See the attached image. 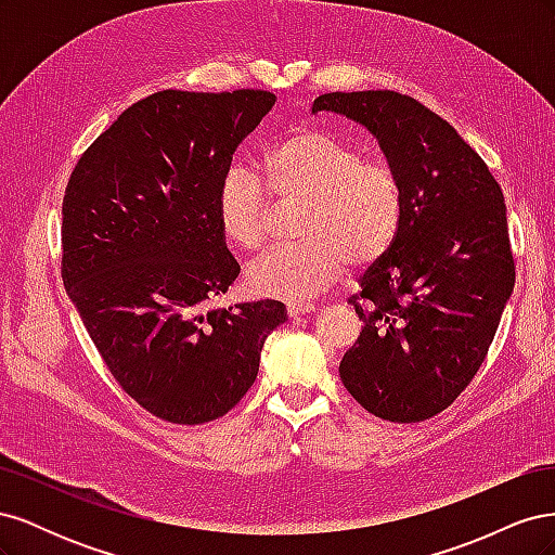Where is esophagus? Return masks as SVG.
<instances>
[{
    "instance_id": "34e87169",
    "label": "esophagus",
    "mask_w": 555,
    "mask_h": 555,
    "mask_svg": "<svg viewBox=\"0 0 555 555\" xmlns=\"http://www.w3.org/2000/svg\"><path fill=\"white\" fill-rule=\"evenodd\" d=\"M314 312V304H289L287 314L289 317H300V314H310Z\"/></svg>"
}]
</instances>
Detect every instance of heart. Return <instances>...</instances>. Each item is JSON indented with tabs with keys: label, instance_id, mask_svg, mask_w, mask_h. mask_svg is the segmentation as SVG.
Listing matches in <instances>:
<instances>
[{
	"label": "heart",
	"instance_id": "b5f03b06",
	"mask_svg": "<svg viewBox=\"0 0 555 555\" xmlns=\"http://www.w3.org/2000/svg\"><path fill=\"white\" fill-rule=\"evenodd\" d=\"M257 173L282 198L306 201L296 245L268 249L247 268L249 289L259 296L296 300L351 271L375 266L396 245L405 220V182L398 166L367 157L357 143L324 129H296L268 145ZM222 236L241 249H259L271 231L273 201L261 182L231 169L215 198Z\"/></svg>",
	"mask_w": 555,
	"mask_h": 555
}]
</instances>
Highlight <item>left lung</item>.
<instances>
[{
	"instance_id": "left-lung-1",
	"label": "left lung",
	"mask_w": 555,
	"mask_h": 555,
	"mask_svg": "<svg viewBox=\"0 0 555 555\" xmlns=\"http://www.w3.org/2000/svg\"><path fill=\"white\" fill-rule=\"evenodd\" d=\"M317 111L371 129L408 201L396 245L347 300L363 326L340 379L386 422H426L473 382L512 296L505 196L459 131L408 94L328 92L314 99Z\"/></svg>"
}]
</instances>
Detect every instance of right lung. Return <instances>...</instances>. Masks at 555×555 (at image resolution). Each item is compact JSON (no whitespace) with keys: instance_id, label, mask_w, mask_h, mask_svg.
<instances>
[{"instance_id":"1","label":"right lung","mask_w":555,"mask_h":555,"mask_svg":"<svg viewBox=\"0 0 555 555\" xmlns=\"http://www.w3.org/2000/svg\"><path fill=\"white\" fill-rule=\"evenodd\" d=\"M266 90H164L80 155L62 201V280L115 382L164 422L224 416L287 322L280 300L201 312L241 266L215 198L233 153L273 108Z\"/></svg>"}]
</instances>
